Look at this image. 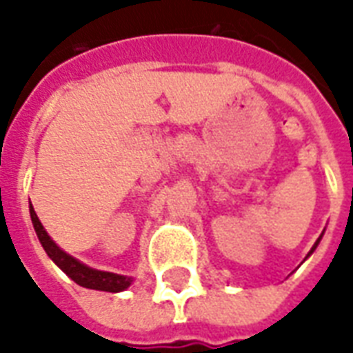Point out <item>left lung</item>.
I'll list each match as a JSON object with an SVG mask.
<instances>
[{"mask_svg": "<svg viewBox=\"0 0 353 353\" xmlns=\"http://www.w3.org/2000/svg\"><path fill=\"white\" fill-rule=\"evenodd\" d=\"M318 242H319V240H318ZM318 242H316V244H314V248H312V252H314V250H316V248H318ZM310 252V253H312Z\"/></svg>", "mask_w": 353, "mask_h": 353, "instance_id": "obj_1", "label": "left lung"}]
</instances>
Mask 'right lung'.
<instances>
[{
    "label": "right lung",
    "instance_id": "add662e5",
    "mask_svg": "<svg viewBox=\"0 0 353 353\" xmlns=\"http://www.w3.org/2000/svg\"><path fill=\"white\" fill-rule=\"evenodd\" d=\"M30 215H32V223H34L35 234L41 242L43 250L47 252L50 259L54 261L62 270H64L70 278H72L75 283H79L83 288L88 289H98V291H109V293H119L123 291L132 283V278H126V276H119V274L113 272H101V270H94V268H88L83 263H79L77 259H73L72 255H68L65 252H62L52 240L49 238V234L43 229L41 221L37 219L34 208L30 204Z\"/></svg>",
    "mask_w": 353,
    "mask_h": 353
}]
</instances>
